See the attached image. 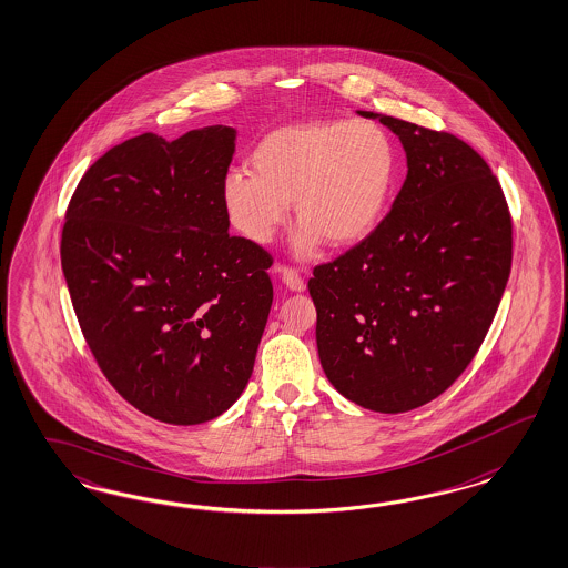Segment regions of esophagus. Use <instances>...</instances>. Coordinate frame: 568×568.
<instances>
[{
  "instance_id": "1",
  "label": "esophagus",
  "mask_w": 568,
  "mask_h": 568,
  "mask_svg": "<svg viewBox=\"0 0 568 568\" xmlns=\"http://www.w3.org/2000/svg\"><path fill=\"white\" fill-rule=\"evenodd\" d=\"M280 277H282V282H284V286L292 292H303L305 291V280L301 277V274L296 272V270H292V267H282L280 270Z\"/></svg>"
}]
</instances>
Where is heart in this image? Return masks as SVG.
<instances>
[{
	"label": "heart",
	"instance_id": "heart-1",
	"mask_svg": "<svg viewBox=\"0 0 568 568\" xmlns=\"http://www.w3.org/2000/svg\"><path fill=\"white\" fill-rule=\"evenodd\" d=\"M251 170L222 180L230 224L251 243L267 244L288 220L301 226L298 257L320 241L351 246L367 239L388 210L396 180V149L372 120L315 118L270 130L251 151Z\"/></svg>",
	"mask_w": 568,
	"mask_h": 568
}]
</instances>
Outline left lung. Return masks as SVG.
Returning <instances> with one entry per match:
<instances>
[{
  "label": "left lung",
  "mask_w": 568,
  "mask_h": 568,
  "mask_svg": "<svg viewBox=\"0 0 568 568\" xmlns=\"http://www.w3.org/2000/svg\"><path fill=\"white\" fill-rule=\"evenodd\" d=\"M405 184L367 239L317 265L308 294L327 379L351 403L406 413L450 388L486 338L513 263V222L486 160L392 115Z\"/></svg>",
  "instance_id": "8db88e82"
}]
</instances>
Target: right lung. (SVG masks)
Returning <instances> with one entry per match:
<instances>
[{
	"instance_id": "add662e5",
	"label": "right lung",
	"mask_w": 568,
	"mask_h": 568,
	"mask_svg": "<svg viewBox=\"0 0 568 568\" xmlns=\"http://www.w3.org/2000/svg\"><path fill=\"white\" fill-rule=\"evenodd\" d=\"M236 130L145 132L101 155L65 210L62 270L82 336L118 394L196 425L239 400L274 301L272 255L230 236Z\"/></svg>"
}]
</instances>
